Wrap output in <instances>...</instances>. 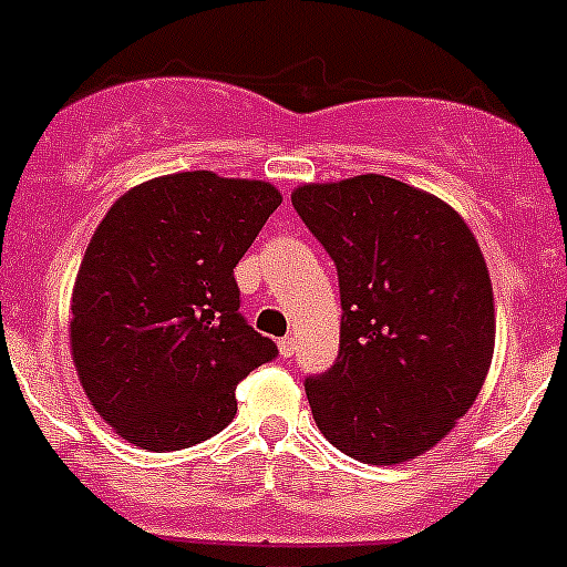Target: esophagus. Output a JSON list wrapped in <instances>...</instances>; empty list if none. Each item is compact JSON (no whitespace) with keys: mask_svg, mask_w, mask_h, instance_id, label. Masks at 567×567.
<instances>
[{"mask_svg":"<svg viewBox=\"0 0 567 567\" xmlns=\"http://www.w3.org/2000/svg\"><path fill=\"white\" fill-rule=\"evenodd\" d=\"M277 346H279V354H282V357H293V351H296V340L293 338H282Z\"/></svg>","mask_w":567,"mask_h":567,"instance_id":"1","label":"esophagus"}]
</instances>
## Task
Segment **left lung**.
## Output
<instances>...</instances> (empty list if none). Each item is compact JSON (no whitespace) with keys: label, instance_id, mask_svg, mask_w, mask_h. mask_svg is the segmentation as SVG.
<instances>
[{"label":"left lung","instance_id":"obj_1","mask_svg":"<svg viewBox=\"0 0 567 567\" xmlns=\"http://www.w3.org/2000/svg\"><path fill=\"white\" fill-rule=\"evenodd\" d=\"M293 207L334 260L340 351L305 379L318 430L349 457L395 465L454 430L485 384L493 285L468 224L382 174L301 185Z\"/></svg>","mask_w":567,"mask_h":567}]
</instances>
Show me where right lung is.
<instances>
[{
    "label": "right lung",
    "mask_w": 567,
    "mask_h": 567,
    "mask_svg": "<svg viewBox=\"0 0 567 567\" xmlns=\"http://www.w3.org/2000/svg\"><path fill=\"white\" fill-rule=\"evenodd\" d=\"M282 196L183 172L126 190L93 233L71 293V354L93 410L150 452L235 417V388L279 354L240 316L235 266Z\"/></svg>",
    "instance_id": "1"
}]
</instances>
